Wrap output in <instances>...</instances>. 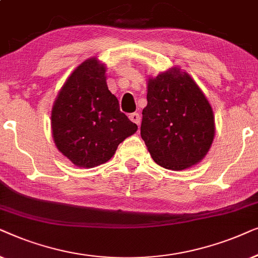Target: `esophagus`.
<instances>
[{"mask_svg":"<svg viewBox=\"0 0 258 258\" xmlns=\"http://www.w3.org/2000/svg\"><path fill=\"white\" fill-rule=\"evenodd\" d=\"M130 120H131L132 122H135L136 125H140V115L138 113H131V114H130Z\"/></svg>","mask_w":258,"mask_h":258,"instance_id":"1","label":"esophagus"}]
</instances>
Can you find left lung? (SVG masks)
I'll return each instance as SVG.
<instances>
[{"label":"left lung","mask_w":258,"mask_h":258,"mask_svg":"<svg viewBox=\"0 0 258 258\" xmlns=\"http://www.w3.org/2000/svg\"><path fill=\"white\" fill-rule=\"evenodd\" d=\"M215 133L210 102L190 74L171 67L149 78L140 135L158 165L181 171L198 164Z\"/></svg>","instance_id":"obj_1"}]
</instances>
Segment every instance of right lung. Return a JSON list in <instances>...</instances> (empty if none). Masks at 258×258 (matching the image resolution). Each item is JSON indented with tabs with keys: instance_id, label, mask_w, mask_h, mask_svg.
Wrapping results in <instances>:
<instances>
[{
	"instance_id": "right-lung-1",
	"label": "right lung",
	"mask_w": 258,
	"mask_h": 258,
	"mask_svg": "<svg viewBox=\"0 0 258 258\" xmlns=\"http://www.w3.org/2000/svg\"><path fill=\"white\" fill-rule=\"evenodd\" d=\"M57 150L75 166L91 169L114 156L119 144L138 126L120 111L106 82V64L89 57L67 78L50 115Z\"/></svg>"
}]
</instances>
